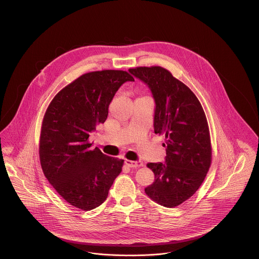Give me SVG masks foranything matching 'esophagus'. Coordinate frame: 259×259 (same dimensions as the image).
Wrapping results in <instances>:
<instances>
[{"mask_svg": "<svg viewBox=\"0 0 259 259\" xmlns=\"http://www.w3.org/2000/svg\"><path fill=\"white\" fill-rule=\"evenodd\" d=\"M125 165L130 167V168H137V167H141L143 166V162L142 161H131L125 160Z\"/></svg>", "mask_w": 259, "mask_h": 259, "instance_id": "esophagus-1", "label": "esophagus"}]
</instances>
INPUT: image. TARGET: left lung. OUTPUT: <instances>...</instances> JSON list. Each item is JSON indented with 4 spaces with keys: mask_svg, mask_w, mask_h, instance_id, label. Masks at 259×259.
Returning a JSON list of instances; mask_svg holds the SVG:
<instances>
[{
    "mask_svg": "<svg viewBox=\"0 0 259 259\" xmlns=\"http://www.w3.org/2000/svg\"><path fill=\"white\" fill-rule=\"evenodd\" d=\"M129 73L150 89L155 103L154 133L165 136V161L148 163L154 182L145 192L161 206L174 208L197 191L209 171L207 118L194 93L166 69L139 67Z\"/></svg>",
    "mask_w": 259,
    "mask_h": 259,
    "instance_id": "8db88e82",
    "label": "left lung"
}]
</instances>
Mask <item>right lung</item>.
<instances>
[{
	"instance_id": "obj_1",
	"label": "right lung",
	"mask_w": 259,
	"mask_h": 259,
	"mask_svg": "<svg viewBox=\"0 0 259 259\" xmlns=\"http://www.w3.org/2000/svg\"><path fill=\"white\" fill-rule=\"evenodd\" d=\"M134 81L124 71L82 74L63 88L46 111L39 140L41 169L50 185L72 206L84 210L108 197L123 160L91 149L88 138L108 117L119 87Z\"/></svg>"
}]
</instances>
